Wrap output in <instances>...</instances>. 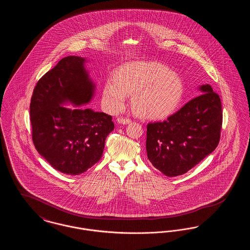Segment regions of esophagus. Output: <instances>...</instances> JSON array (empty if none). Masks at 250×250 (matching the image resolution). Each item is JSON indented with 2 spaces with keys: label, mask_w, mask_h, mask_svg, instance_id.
<instances>
[{
  "label": "esophagus",
  "mask_w": 250,
  "mask_h": 250,
  "mask_svg": "<svg viewBox=\"0 0 250 250\" xmlns=\"http://www.w3.org/2000/svg\"><path fill=\"white\" fill-rule=\"evenodd\" d=\"M117 122L121 125H128V124H130L131 120L126 119V118H118Z\"/></svg>",
  "instance_id": "esophagus-1"
}]
</instances>
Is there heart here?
<instances>
[{
  "mask_svg": "<svg viewBox=\"0 0 250 250\" xmlns=\"http://www.w3.org/2000/svg\"><path fill=\"white\" fill-rule=\"evenodd\" d=\"M129 95L134 110L144 118L163 119L179 105L184 95L182 79L166 65L135 61L118 66L102 90V100L112 111L123 109Z\"/></svg>",
  "mask_w": 250,
  "mask_h": 250,
  "instance_id": "obj_1",
  "label": "heart"
}]
</instances>
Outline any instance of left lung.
Masks as SVG:
<instances>
[{"instance_id": "8db88e82", "label": "left lung", "mask_w": 250, "mask_h": 250, "mask_svg": "<svg viewBox=\"0 0 250 250\" xmlns=\"http://www.w3.org/2000/svg\"><path fill=\"white\" fill-rule=\"evenodd\" d=\"M166 121L147 125L146 151L153 166L168 177L188 172L216 148L222 110L219 95L209 84Z\"/></svg>"}]
</instances>
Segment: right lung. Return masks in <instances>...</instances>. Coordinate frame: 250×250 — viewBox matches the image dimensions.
<instances>
[{"label":"right lung","mask_w":250,"mask_h":250,"mask_svg":"<svg viewBox=\"0 0 250 250\" xmlns=\"http://www.w3.org/2000/svg\"><path fill=\"white\" fill-rule=\"evenodd\" d=\"M88 61L67 56L36 84L30 104L33 142L55 169L79 175L101 158L112 117L92 108L95 84L85 67ZM72 104L73 109L63 106Z\"/></svg>","instance_id":"1"}]
</instances>
